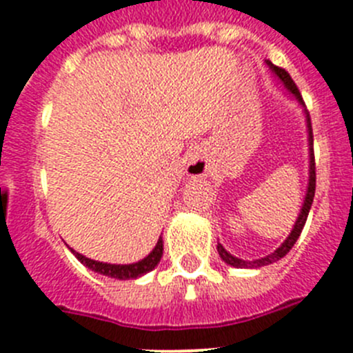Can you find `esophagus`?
Returning a JSON list of instances; mask_svg holds the SVG:
<instances>
[{"instance_id": "1", "label": "esophagus", "mask_w": 353, "mask_h": 353, "mask_svg": "<svg viewBox=\"0 0 353 353\" xmlns=\"http://www.w3.org/2000/svg\"><path fill=\"white\" fill-rule=\"evenodd\" d=\"M207 171L208 162L203 154V150H192L191 154L187 155V173H189V176H203Z\"/></svg>"}]
</instances>
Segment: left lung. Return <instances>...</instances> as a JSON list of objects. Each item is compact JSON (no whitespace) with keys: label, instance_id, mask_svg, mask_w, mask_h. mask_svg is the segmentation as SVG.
I'll return each mask as SVG.
<instances>
[{"label":"left lung","instance_id":"left-lung-1","mask_svg":"<svg viewBox=\"0 0 353 353\" xmlns=\"http://www.w3.org/2000/svg\"><path fill=\"white\" fill-rule=\"evenodd\" d=\"M265 63H267L269 70L272 72V76L276 77L279 83H281L283 88L290 93V97H292L293 101H297L299 105H301V108H304V101H302L301 92H299L297 84L293 83V79L290 77L288 72L283 70V68H279V67H276V65L269 60H265ZM304 117H305V129H307V146H310V179H307V189H305L304 203H302L301 212H299L297 221H295V224H293L292 232H290V235L286 236L285 242H283V244L279 245L276 251L270 252V254H267V256H263V258H258V260L249 261V260H242V258H236V256H233V254H230V252H228L223 245L217 244V252H219L221 260H223L224 263L235 267V269H258V267H265V265L276 263V261H279L283 256H286V254H288L290 249L293 248V244H295L299 236H301L302 228H304L305 219H307V214H310V210H311V205H313L314 189H316V173H314V154H313V129H311L310 113H307L305 109H304Z\"/></svg>","mask_w":353,"mask_h":353}]
</instances>
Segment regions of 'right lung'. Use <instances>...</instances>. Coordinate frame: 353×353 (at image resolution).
Returning <instances> with one entry per match:
<instances>
[{"mask_svg":"<svg viewBox=\"0 0 353 353\" xmlns=\"http://www.w3.org/2000/svg\"><path fill=\"white\" fill-rule=\"evenodd\" d=\"M74 252V256L81 261L83 265H86L90 270L97 274H102V276L114 277V279H138V277L145 276L150 270H154L159 265L162 258V236H159L155 248L150 251L148 256H145L143 260L136 261V263H127V265H117V263H104V261H95L92 258L83 256L81 252H76L74 249H70Z\"/></svg>","mask_w":353,"mask_h":353,"instance_id":"1","label":"right lung"}]
</instances>
